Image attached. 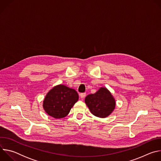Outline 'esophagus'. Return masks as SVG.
Instances as JSON below:
<instances>
[{
	"label": "esophagus",
	"instance_id": "esophagus-1",
	"mask_svg": "<svg viewBox=\"0 0 161 161\" xmlns=\"http://www.w3.org/2000/svg\"><path fill=\"white\" fill-rule=\"evenodd\" d=\"M85 96H86V93H81V94H80V97L82 99H83L85 97Z\"/></svg>",
	"mask_w": 161,
	"mask_h": 161
}]
</instances>
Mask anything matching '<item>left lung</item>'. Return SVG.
Returning a JSON list of instances; mask_svg holds the SVG:
<instances>
[{
	"mask_svg": "<svg viewBox=\"0 0 161 161\" xmlns=\"http://www.w3.org/2000/svg\"><path fill=\"white\" fill-rule=\"evenodd\" d=\"M85 102L90 112L99 118L108 117L116 105L115 99L105 87H101L95 94L88 95Z\"/></svg>",
	"mask_w": 161,
	"mask_h": 161,
	"instance_id": "8db88e82",
	"label": "left lung"
}]
</instances>
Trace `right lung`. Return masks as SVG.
Segmentation results:
<instances>
[{"instance_id":"obj_1","label":"right lung","mask_w":161,"mask_h":161,"mask_svg":"<svg viewBox=\"0 0 161 161\" xmlns=\"http://www.w3.org/2000/svg\"><path fill=\"white\" fill-rule=\"evenodd\" d=\"M79 99L77 92L64 85L53 87L43 101L44 110L55 119L66 117Z\"/></svg>"}]
</instances>
